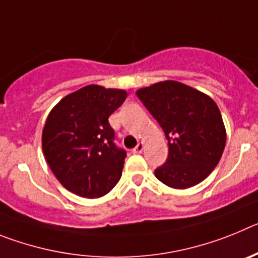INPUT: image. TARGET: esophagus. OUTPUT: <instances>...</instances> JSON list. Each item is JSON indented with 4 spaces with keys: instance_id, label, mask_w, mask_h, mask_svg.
Returning a JSON list of instances; mask_svg holds the SVG:
<instances>
[{
    "instance_id": "1",
    "label": "esophagus",
    "mask_w": 258,
    "mask_h": 258,
    "mask_svg": "<svg viewBox=\"0 0 258 258\" xmlns=\"http://www.w3.org/2000/svg\"><path fill=\"white\" fill-rule=\"evenodd\" d=\"M142 151H143V143L140 142L133 149V154H141V152H142Z\"/></svg>"
}]
</instances>
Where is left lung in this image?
Listing matches in <instances>:
<instances>
[{
  "label": "left lung",
  "mask_w": 258,
  "mask_h": 258,
  "mask_svg": "<svg viewBox=\"0 0 258 258\" xmlns=\"http://www.w3.org/2000/svg\"><path fill=\"white\" fill-rule=\"evenodd\" d=\"M165 133L168 159L155 169L172 188L192 187L206 179L222 156L226 131L216 102L178 81H161L137 92Z\"/></svg>",
  "instance_id": "left-lung-1"
}]
</instances>
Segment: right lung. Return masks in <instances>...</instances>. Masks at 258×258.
<instances>
[{
    "label": "right lung",
    "instance_id": "right-lung-1",
    "mask_svg": "<svg viewBox=\"0 0 258 258\" xmlns=\"http://www.w3.org/2000/svg\"><path fill=\"white\" fill-rule=\"evenodd\" d=\"M126 95L121 89L88 85L50 111L42 131V151L54 175L71 192L101 198L121 177L126 152L113 142L108 117Z\"/></svg>",
    "mask_w": 258,
    "mask_h": 258
}]
</instances>
